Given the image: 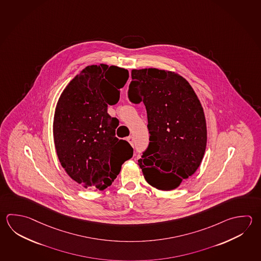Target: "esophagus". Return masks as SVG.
<instances>
[{
    "mask_svg": "<svg viewBox=\"0 0 261 261\" xmlns=\"http://www.w3.org/2000/svg\"><path fill=\"white\" fill-rule=\"evenodd\" d=\"M128 142L130 143L132 146L134 145V138L132 136H130V137H128L127 138Z\"/></svg>",
    "mask_w": 261,
    "mask_h": 261,
    "instance_id": "esophagus-1",
    "label": "esophagus"
}]
</instances>
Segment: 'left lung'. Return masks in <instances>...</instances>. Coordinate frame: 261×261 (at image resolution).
I'll list each match as a JSON object with an SVG mask.
<instances>
[{
	"instance_id": "left-lung-1",
	"label": "left lung",
	"mask_w": 261,
	"mask_h": 261,
	"mask_svg": "<svg viewBox=\"0 0 261 261\" xmlns=\"http://www.w3.org/2000/svg\"><path fill=\"white\" fill-rule=\"evenodd\" d=\"M128 98L144 103L149 144L138 160L147 182L172 190L199 167L206 145L205 115L197 95L181 75L156 68L132 70Z\"/></svg>"
}]
</instances>
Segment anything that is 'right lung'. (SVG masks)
Wrapping results in <instances>:
<instances>
[{
    "mask_svg": "<svg viewBox=\"0 0 261 261\" xmlns=\"http://www.w3.org/2000/svg\"><path fill=\"white\" fill-rule=\"evenodd\" d=\"M126 69L107 64L87 66L65 88L55 110L54 138L60 163L84 187L103 190L113 184L133 148L115 137L118 119L108 105L120 98Z\"/></svg>",
    "mask_w": 261,
    "mask_h": 261,
    "instance_id": "1",
    "label": "right lung"
}]
</instances>
